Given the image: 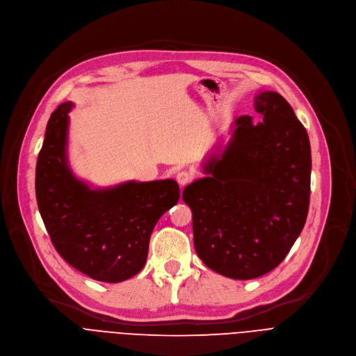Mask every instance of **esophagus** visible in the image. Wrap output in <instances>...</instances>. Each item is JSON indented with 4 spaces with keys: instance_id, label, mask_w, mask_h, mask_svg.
Returning a JSON list of instances; mask_svg holds the SVG:
<instances>
[{
    "instance_id": "34e87169",
    "label": "esophagus",
    "mask_w": 356,
    "mask_h": 356,
    "mask_svg": "<svg viewBox=\"0 0 356 356\" xmlns=\"http://www.w3.org/2000/svg\"><path fill=\"white\" fill-rule=\"evenodd\" d=\"M192 179H193V175H192L191 172H187V170H181V172H179V173L176 175V180H177V183H179L180 186L188 184V183L192 181Z\"/></svg>"
}]
</instances>
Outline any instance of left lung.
<instances>
[{
    "label": "left lung",
    "mask_w": 356,
    "mask_h": 356,
    "mask_svg": "<svg viewBox=\"0 0 356 356\" xmlns=\"http://www.w3.org/2000/svg\"><path fill=\"white\" fill-rule=\"evenodd\" d=\"M254 110L260 122L236 118L229 143L203 164L207 176L183 191L202 262L239 280L264 276L286 257L311 195V143L293 108L279 92L259 91Z\"/></svg>",
    "instance_id": "obj_1"
}]
</instances>
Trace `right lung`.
<instances>
[{
    "label": "right lung",
    "mask_w": 356,
    "mask_h": 356,
    "mask_svg": "<svg viewBox=\"0 0 356 356\" xmlns=\"http://www.w3.org/2000/svg\"><path fill=\"white\" fill-rule=\"evenodd\" d=\"M65 102L51 114L35 169L40 215L61 257L94 280L117 283L143 269L157 220L179 202L176 180H129L92 188L67 157Z\"/></svg>",
    "instance_id": "1"
}]
</instances>
